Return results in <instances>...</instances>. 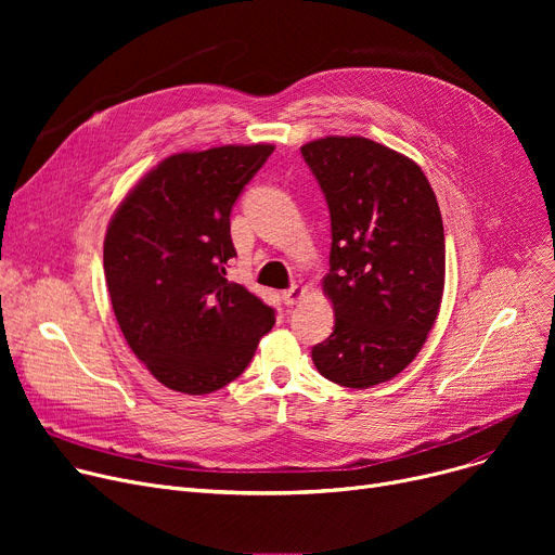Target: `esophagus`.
I'll return each mask as SVG.
<instances>
[{
  "mask_svg": "<svg viewBox=\"0 0 555 555\" xmlns=\"http://www.w3.org/2000/svg\"><path fill=\"white\" fill-rule=\"evenodd\" d=\"M304 297H306V287H301V285H295V287H289V289H283V293H281V301H283L287 308L297 306Z\"/></svg>",
  "mask_w": 555,
  "mask_h": 555,
  "instance_id": "34e87169",
  "label": "esophagus"
}]
</instances>
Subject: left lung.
Here are the masks:
<instances>
[{
	"mask_svg": "<svg viewBox=\"0 0 555 555\" xmlns=\"http://www.w3.org/2000/svg\"><path fill=\"white\" fill-rule=\"evenodd\" d=\"M331 211L335 310L331 337L312 346L326 380L366 389L396 377L423 348L446 285L439 202L416 162L364 137L301 145Z\"/></svg>",
	"mask_w": 555,
	"mask_h": 555,
	"instance_id": "obj_1",
	"label": "left lung"
}]
</instances>
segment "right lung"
Masks as SVG:
<instances>
[{"mask_svg": "<svg viewBox=\"0 0 555 555\" xmlns=\"http://www.w3.org/2000/svg\"><path fill=\"white\" fill-rule=\"evenodd\" d=\"M274 145H220L157 164L114 211L103 268L114 317L157 380L189 396L229 385L274 326V308L227 281L229 216Z\"/></svg>", "mask_w": 555, "mask_h": 555, "instance_id": "right-lung-1", "label": "right lung"}]
</instances>
